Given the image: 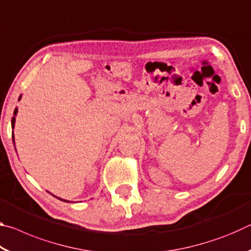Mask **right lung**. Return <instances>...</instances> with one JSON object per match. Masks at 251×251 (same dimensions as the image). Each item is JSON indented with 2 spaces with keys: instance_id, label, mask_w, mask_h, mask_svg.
I'll list each match as a JSON object with an SVG mask.
<instances>
[{
  "instance_id": "right-lung-1",
  "label": "right lung",
  "mask_w": 251,
  "mask_h": 251,
  "mask_svg": "<svg viewBox=\"0 0 251 251\" xmlns=\"http://www.w3.org/2000/svg\"><path fill=\"white\" fill-rule=\"evenodd\" d=\"M16 113H18V108H15V110H14V115H16ZM14 123H15V116L12 117V127H13V128H14ZM13 139H14V138H13ZM59 199H61V198H59ZM61 201H64V199H61Z\"/></svg>"
}]
</instances>
